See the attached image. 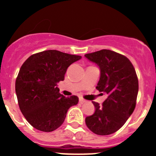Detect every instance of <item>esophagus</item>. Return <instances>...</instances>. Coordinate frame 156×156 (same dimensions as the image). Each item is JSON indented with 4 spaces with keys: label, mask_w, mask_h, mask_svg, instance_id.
Returning <instances> with one entry per match:
<instances>
[{
    "label": "esophagus",
    "mask_w": 156,
    "mask_h": 156,
    "mask_svg": "<svg viewBox=\"0 0 156 156\" xmlns=\"http://www.w3.org/2000/svg\"><path fill=\"white\" fill-rule=\"evenodd\" d=\"M79 102L81 103V104H84V103L86 102V100H84V99H83V98H79Z\"/></svg>",
    "instance_id": "esophagus-1"
}]
</instances>
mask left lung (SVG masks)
Returning <instances> with one entry per match:
<instances>
[{"label": "left lung", "instance_id": "8db88e82", "mask_svg": "<svg viewBox=\"0 0 156 156\" xmlns=\"http://www.w3.org/2000/svg\"><path fill=\"white\" fill-rule=\"evenodd\" d=\"M85 57L100 67L96 88L107 95L102 106L92 101L95 112L86 117V125L97 135H110L125 124L135 109L139 90L136 72L129 58L109 49L87 53Z\"/></svg>", "mask_w": 156, "mask_h": 156}]
</instances>
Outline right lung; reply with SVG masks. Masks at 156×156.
Segmentation results:
<instances>
[{
    "label": "right lung",
    "instance_id": "add662e5",
    "mask_svg": "<svg viewBox=\"0 0 156 156\" xmlns=\"http://www.w3.org/2000/svg\"><path fill=\"white\" fill-rule=\"evenodd\" d=\"M81 56L57 50L30 55L21 66L15 83L19 107L32 126L43 132L58 129L69 107L76 105L75 95L59 93L58 83L65 79L68 68Z\"/></svg>",
    "mask_w": 156,
    "mask_h": 156
}]
</instances>
